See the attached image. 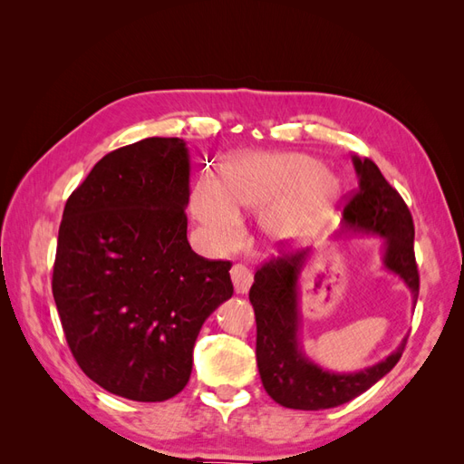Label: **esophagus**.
Returning a JSON list of instances; mask_svg holds the SVG:
<instances>
[{"label":"esophagus","instance_id":"34e87169","mask_svg":"<svg viewBox=\"0 0 464 464\" xmlns=\"http://www.w3.org/2000/svg\"><path fill=\"white\" fill-rule=\"evenodd\" d=\"M230 276H232L236 294H246L249 290V286H251V280H254V276H251V271L242 263H236L232 266Z\"/></svg>","mask_w":464,"mask_h":464}]
</instances>
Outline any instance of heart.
Listing matches in <instances>:
<instances>
[{
  "label": "heart",
  "instance_id": "heart-1",
  "mask_svg": "<svg viewBox=\"0 0 464 464\" xmlns=\"http://www.w3.org/2000/svg\"><path fill=\"white\" fill-rule=\"evenodd\" d=\"M343 181L329 166L304 152H251L228 159L220 179L198 178L191 210L218 249L242 237V213L265 208L261 234L271 244H294L319 232L334 213Z\"/></svg>",
  "mask_w": 464,
  "mask_h": 464
}]
</instances>
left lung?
I'll use <instances>...</instances> for the list:
<instances>
[{
  "label": "left lung",
  "mask_w": 464,
  "mask_h": 464,
  "mask_svg": "<svg viewBox=\"0 0 464 464\" xmlns=\"http://www.w3.org/2000/svg\"><path fill=\"white\" fill-rule=\"evenodd\" d=\"M358 189L346 199L343 220L354 232L377 234L385 240L383 265L411 288L416 305L420 276L414 257V222L399 191L379 172L373 160L353 159ZM312 249L280 254L257 269L249 288L257 323V368L269 397L296 411L334 409L356 399L401 360L406 339L395 353L372 368L334 373L305 358L298 343V278Z\"/></svg>",
  "instance_id": "obj_1"
}]
</instances>
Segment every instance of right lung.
I'll return each instance as SVG.
<instances>
[{"mask_svg":"<svg viewBox=\"0 0 464 464\" xmlns=\"http://www.w3.org/2000/svg\"><path fill=\"white\" fill-rule=\"evenodd\" d=\"M184 139L108 152L69 195L52 292L79 368L118 397L172 399L189 382L205 319L232 298L230 261L188 242Z\"/></svg>","mask_w":464,"mask_h":464,"instance_id":"right-lung-1","label":"right lung"}]
</instances>
